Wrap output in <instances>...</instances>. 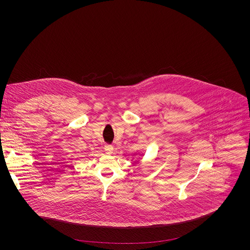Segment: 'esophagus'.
I'll use <instances>...</instances> for the list:
<instances>
[{
  "label": "esophagus",
  "instance_id": "obj_1",
  "mask_svg": "<svg viewBox=\"0 0 250 250\" xmlns=\"http://www.w3.org/2000/svg\"><path fill=\"white\" fill-rule=\"evenodd\" d=\"M104 150L108 154H112L114 151V146L112 145H105L104 146Z\"/></svg>",
  "mask_w": 250,
  "mask_h": 250
}]
</instances>
